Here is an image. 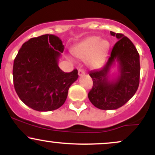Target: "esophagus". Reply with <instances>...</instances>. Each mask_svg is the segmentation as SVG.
<instances>
[{
	"instance_id": "obj_1",
	"label": "esophagus",
	"mask_w": 155,
	"mask_h": 155,
	"mask_svg": "<svg viewBox=\"0 0 155 155\" xmlns=\"http://www.w3.org/2000/svg\"><path fill=\"white\" fill-rule=\"evenodd\" d=\"M78 74H79V76H81L84 75L85 71L84 70H82V69H79V70L78 71Z\"/></svg>"
}]
</instances>
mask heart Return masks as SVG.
<instances>
[{
	"label": "heart",
	"instance_id": "b5f03b06",
	"mask_svg": "<svg viewBox=\"0 0 155 155\" xmlns=\"http://www.w3.org/2000/svg\"><path fill=\"white\" fill-rule=\"evenodd\" d=\"M109 49L108 41L98 36H90L84 39L73 48L72 53L76 58L86 60L92 68H97L104 63Z\"/></svg>",
	"mask_w": 155,
	"mask_h": 155
}]
</instances>
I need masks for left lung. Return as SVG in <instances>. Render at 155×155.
I'll return each instance as SVG.
<instances>
[{
    "label": "left lung",
    "mask_w": 155,
    "mask_h": 155,
    "mask_svg": "<svg viewBox=\"0 0 155 155\" xmlns=\"http://www.w3.org/2000/svg\"><path fill=\"white\" fill-rule=\"evenodd\" d=\"M118 41L112 49L107 63L99 70L92 71L90 76L93 86L88 93L89 100L102 110H114L121 107L135 95L139 85V54L127 37L110 32ZM117 63L118 75L111 78V68Z\"/></svg>",
    "instance_id": "left-lung-1"
}]
</instances>
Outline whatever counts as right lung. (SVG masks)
Here are the masks:
<instances>
[{
	"label": "right lung",
	"instance_id": "1",
	"mask_svg": "<svg viewBox=\"0 0 155 155\" xmlns=\"http://www.w3.org/2000/svg\"><path fill=\"white\" fill-rule=\"evenodd\" d=\"M64 45L59 37L46 34L22 44L14 61L16 92L25 104L38 111L58 109L79 77L74 69L65 73L58 66Z\"/></svg>",
	"mask_w": 155,
	"mask_h": 155
}]
</instances>
